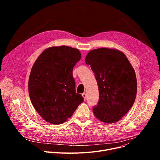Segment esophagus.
<instances>
[{
	"instance_id": "34e87169",
	"label": "esophagus",
	"mask_w": 160,
	"mask_h": 160,
	"mask_svg": "<svg viewBox=\"0 0 160 160\" xmlns=\"http://www.w3.org/2000/svg\"><path fill=\"white\" fill-rule=\"evenodd\" d=\"M82 95V96H83L84 100L86 101V100H87V94H86L85 93H83Z\"/></svg>"
}]
</instances>
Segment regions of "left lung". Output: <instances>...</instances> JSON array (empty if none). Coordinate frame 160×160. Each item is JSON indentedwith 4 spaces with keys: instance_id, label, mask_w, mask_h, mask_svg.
<instances>
[{
    "instance_id": "left-lung-1",
    "label": "left lung",
    "mask_w": 160,
    "mask_h": 160,
    "mask_svg": "<svg viewBox=\"0 0 160 160\" xmlns=\"http://www.w3.org/2000/svg\"><path fill=\"white\" fill-rule=\"evenodd\" d=\"M85 62L94 73L99 88V102L93 112L100 121H119L132 107L137 94L135 71L121 51L99 48L90 51Z\"/></svg>"
}]
</instances>
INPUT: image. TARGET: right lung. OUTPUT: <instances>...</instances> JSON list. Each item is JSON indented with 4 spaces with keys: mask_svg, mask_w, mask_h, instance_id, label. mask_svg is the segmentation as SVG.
Instances as JSON below:
<instances>
[{
    "mask_svg": "<svg viewBox=\"0 0 160 160\" xmlns=\"http://www.w3.org/2000/svg\"><path fill=\"white\" fill-rule=\"evenodd\" d=\"M80 59L78 49L62 45L45 49L35 62L29 77V96L46 122L64 123L83 101L82 95L76 93L72 73Z\"/></svg>",
    "mask_w": 160,
    "mask_h": 160,
    "instance_id": "obj_1",
    "label": "right lung"
}]
</instances>
